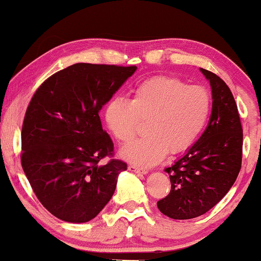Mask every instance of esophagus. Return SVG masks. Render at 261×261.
<instances>
[{"label": "esophagus", "instance_id": "esophagus-1", "mask_svg": "<svg viewBox=\"0 0 261 261\" xmlns=\"http://www.w3.org/2000/svg\"><path fill=\"white\" fill-rule=\"evenodd\" d=\"M128 170H129L130 172H135V173H141V174L147 173V171L144 170V169H140V167H138L135 165H129V166H128Z\"/></svg>", "mask_w": 261, "mask_h": 261}]
</instances>
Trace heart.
<instances>
[{"label":"heart","mask_w":261,"mask_h":261,"mask_svg":"<svg viewBox=\"0 0 261 261\" xmlns=\"http://www.w3.org/2000/svg\"><path fill=\"white\" fill-rule=\"evenodd\" d=\"M212 98L205 88L179 78L154 76L138 84L130 101L114 97L105 108V121L117 141L129 142L140 122L148 137L121 148L120 156L140 167H152L167 152L178 154L195 144L208 122Z\"/></svg>","instance_id":"heart-1"}]
</instances>
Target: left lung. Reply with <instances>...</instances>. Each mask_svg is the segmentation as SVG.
I'll return each instance as SVG.
<instances>
[{
	"label": "left lung",
	"mask_w": 261,
	"mask_h": 261,
	"mask_svg": "<svg viewBox=\"0 0 261 261\" xmlns=\"http://www.w3.org/2000/svg\"><path fill=\"white\" fill-rule=\"evenodd\" d=\"M199 71L212 88V115L198 140L165 169L171 191L156 205L173 220L195 219L212 209L233 187L241 169L242 127L233 94L215 73Z\"/></svg>",
	"instance_id": "obj_1"
}]
</instances>
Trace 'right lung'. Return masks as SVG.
<instances>
[{
    "label": "right lung",
    "instance_id": "obj_1",
    "mask_svg": "<svg viewBox=\"0 0 261 261\" xmlns=\"http://www.w3.org/2000/svg\"><path fill=\"white\" fill-rule=\"evenodd\" d=\"M137 66L78 63L42 83L24 115L21 164L34 194L59 220L84 223L113 197L121 160L99 164L113 153L99 110Z\"/></svg>",
    "mask_w": 261,
    "mask_h": 261
}]
</instances>
